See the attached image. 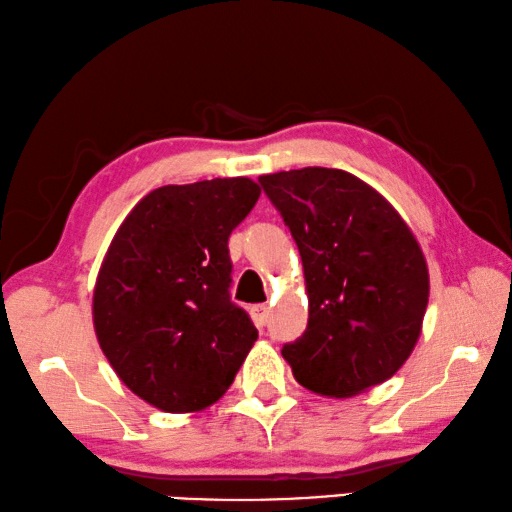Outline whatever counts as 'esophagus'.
Here are the masks:
<instances>
[{
  "mask_svg": "<svg viewBox=\"0 0 512 512\" xmlns=\"http://www.w3.org/2000/svg\"><path fill=\"white\" fill-rule=\"evenodd\" d=\"M251 319H254V324L258 328H263L267 324V319H270V306H265V303H261V306L251 308Z\"/></svg>",
  "mask_w": 512,
  "mask_h": 512,
  "instance_id": "obj_1",
  "label": "esophagus"
}]
</instances>
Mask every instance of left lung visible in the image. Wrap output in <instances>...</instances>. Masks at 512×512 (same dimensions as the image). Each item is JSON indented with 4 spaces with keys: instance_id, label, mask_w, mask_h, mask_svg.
I'll return each instance as SVG.
<instances>
[{
    "instance_id": "1",
    "label": "left lung",
    "mask_w": 512,
    "mask_h": 512,
    "mask_svg": "<svg viewBox=\"0 0 512 512\" xmlns=\"http://www.w3.org/2000/svg\"><path fill=\"white\" fill-rule=\"evenodd\" d=\"M297 242L308 328L281 355L301 387L351 398L389 380L423 328L429 274L400 213L360 177L308 166L258 177Z\"/></svg>"
}]
</instances>
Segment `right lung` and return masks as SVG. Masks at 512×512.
<instances>
[{
  "mask_svg": "<svg viewBox=\"0 0 512 512\" xmlns=\"http://www.w3.org/2000/svg\"><path fill=\"white\" fill-rule=\"evenodd\" d=\"M261 195L249 177L161 186L134 206L103 258L94 330L114 373L168 414L213 405L258 339L229 297V236Z\"/></svg>",
  "mask_w": 512,
  "mask_h": 512,
  "instance_id": "obj_1",
  "label": "right lung"
}]
</instances>
